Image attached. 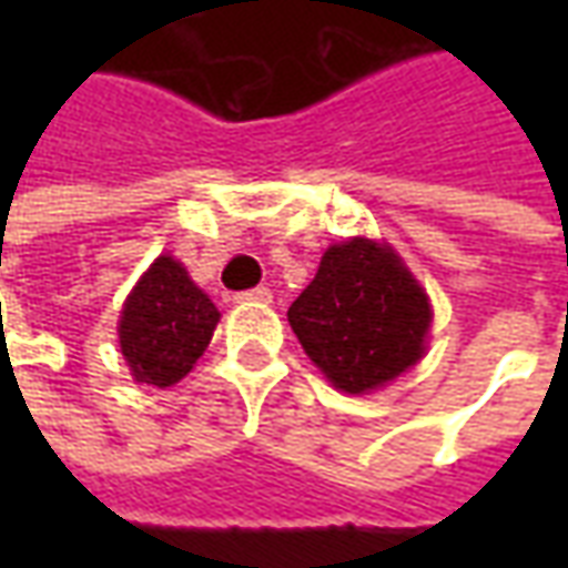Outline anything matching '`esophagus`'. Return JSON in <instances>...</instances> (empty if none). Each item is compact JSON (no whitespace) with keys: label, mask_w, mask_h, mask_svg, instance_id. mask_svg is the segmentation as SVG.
I'll list each match as a JSON object with an SVG mask.
<instances>
[{"label":"esophagus","mask_w":568,"mask_h":568,"mask_svg":"<svg viewBox=\"0 0 568 568\" xmlns=\"http://www.w3.org/2000/svg\"><path fill=\"white\" fill-rule=\"evenodd\" d=\"M236 304H271L273 292L267 285H258V288H248V292H236Z\"/></svg>","instance_id":"1"}]
</instances>
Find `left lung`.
I'll return each instance as SVG.
<instances>
[{
    "label": "left lung",
    "mask_w": 568,
    "mask_h": 568,
    "mask_svg": "<svg viewBox=\"0 0 568 568\" xmlns=\"http://www.w3.org/2000/svg\"><path fill=\"white\" fill-rule=\"evenodd\" d=\"M426 292L389 246L349 240L322 255L313 283L288 307V325L316 368L344 393L395 381L423 356Z\"/></svg>",
    "instance_id": "1"
}]
</instances>
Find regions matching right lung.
<instances>
[{
    "label": "right lung",
    "instance_id": "1",
    "mask_svg": "<svg viewBox=\"0 0 568 568\" xmlns=\"http://www.w3.org/2000/svg\"><path fill=\"white\" fill-rule=\"evenodd\" d=\"M219 310L185 267L161 255L142 276L121 313V353L133 377L149 386H173L210 346Z\"/></svg>",
    "mask_w": 568,
    "mask_h": 568
}]
</instances>
